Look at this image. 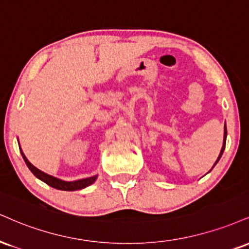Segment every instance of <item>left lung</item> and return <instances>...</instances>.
I'll return each instance as SVG.
<instances>
[{
	"mask_svg": "<svg viewBox=\"0 0 249 249\" xmlns=\"http://www.w3.org/2000/svg\"><path fill=\"white\" fill-rule=\"evenodd\" d=\"M226 137H227V130H226V124H225V126H224V142H223V147H221V151H220L219 155H218V159H217V160H215V162H214L213 166H212V168L210 169V172H211L212 169H213V167L215 166V164L218 163V161L220 160L221 155H223V152H224V149H225V145H226Z\"/></svg>",
	"mask_w": 249,
	"mask_h": 249,
	"instance_id": "1",
	"label": "left lung"
}]
</instances>
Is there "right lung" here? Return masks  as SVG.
Wrapping results in <instances>:
<instances>
[{"label":"right lung","mask_w":249,"mask_h":249,"mask_svg":"<svg viewBox=\"0 0 249 249\" xmlns=\"http://www.w3.org/2000/svg\"><path fill=\"white\" fill-rule=\"evenodd\" d=\"M18 145H19V142H18ZM19 149H20V154H22V157L24 159V161H25L26 166L29 167V169L31 170L32 174H34L36 178L40 179V181L45 182L46 184H49L50 187L54 188V189L65 190V191L80 190V189H83V188L89 187V185L94 183V182L96 181V178H97V175L91 176V178L76 179V181H64V179H60L58 178H54V176L50 175V174H46V173L41 172V170H39L38 168H36L34 164H32L28 160V159H26L25 154L23 153L22 148H19Z\"/></svg>","instance_id":"add662e5"}]
</instances>
